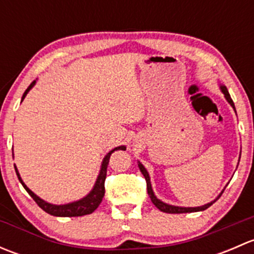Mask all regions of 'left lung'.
I'll return each mask as SVG.
<instances>
[{
  "label": "left lung",
  "instance_id": "obj_1",
  "mask_svg": "<svg viewBox=\"0 0 254 254\" xmlns=\"http://www.w3.org/2000/svg\"><path fill=\"white\" fill-rule=\"evenodd\" d=\"M221 91L224 92V94H225V97H226L227 102H229V103L231 104V106L234 107V108H235L234 101H232V99H231V96H230V93H229V91H227L226 87H225V86H221ZM139 168H140V171H141L142 175H143V177H145V179H146V186H147V193H148V196H150V198H151V201H152L153 205H155L156 207H157L158 210H161V211H163V212H167V214H183V212L201 211V210H205V209H207V207H209V206H211L212 204H214L215 201H216L217 199H219L220 196H221V194L224 193V191H222V193L220 194L219 196H217L216 200L211 201V203L206 204V205H203V206H198V207H179V206L168 205V204L162 203V201H161V200H158V199L156 198V196H155V194H153V191H152V188H151L150 177H148L147 171L145 170V167H143V166L141 165V163H139Z\"/></svg>",
  "mask_w": 254,
  "mask_h": 254
}]
</instances>
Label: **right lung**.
<instances>
[{"mask_svg":"<svg viewBox=\"0 0 254 254\" xmlns=\"http://www.w3.org/2000/svg\"><path fill=\"white\" fill-rule=\"evenodd\" d=\"M34 83H35V81H33L32 83L29 84V87L25 89V92L23 93L22 101L24 99V97L27 96V93L29 92V89L34 86ZM125 148H127L125 146H119V147H115L114 150H112L111 152H109L108 155L104 157L103 163H102L101 173H99L98 179H97L96 184H94V188L92 189V191L86 196V198L81 199V200H78V201H75V203L66 204V205H53V204H49V203H47V201L42 200L39 196L35 195V194L33 193V191L30 190V189L28 188L24 183H23V181L20 179L19 173H18L16 167H14V170H16L18 179H19V182L22 183V186L24 187L25 190H27L28 193H29V195L34 199V201L38 204V206L42 207L45 212L53 215V216H65V217L83 216V215L92 214V212H93L94 210L99 206V204L102 203V199H103V196H104V191H106V189H104V182H106L107 168H108V163H109V160H111V155L114 152V151L125 150Z\"/></svg>","mask_w":254,"mask_h":254,"instance_id":"right-lung-1","label":"right lung"}]
</instances>
